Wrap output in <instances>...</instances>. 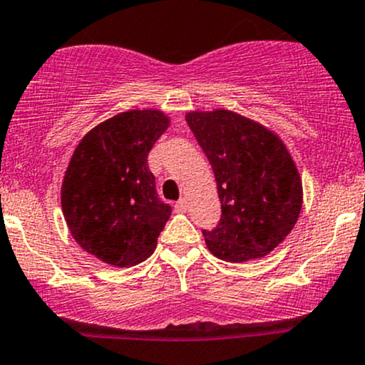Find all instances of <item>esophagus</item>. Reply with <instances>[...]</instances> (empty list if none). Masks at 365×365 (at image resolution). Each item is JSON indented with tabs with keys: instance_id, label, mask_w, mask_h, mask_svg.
<instances>
[{
	"instance_id": "1",
	"label": "esophagus",
	"mask_w": 365,
	"mask_h": 365,
	"mask_svg": "<svg viewBox=\"0 0 365 365\" xmlns=\"http://www.w3.org/2000/svg\"><path fill=\"white\" fill-rule=\"evenodd\" d=\"M186 208H187V200L186 198H181L178 203H175V210H178V212H186Z\"/></svg>"
}]
</instances>
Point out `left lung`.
Here are the masks:
<instances>
[{
    "label": "left lung",
    "mask_w": 365,
    "mask_h": 365,
    "mask_svg": "<svg viewBox=\"0 0 365 365\" xmlns=\"http://www.w3.org/2000/svg\"><path fill=\"white\" fill-rule=\"evenodd\" d=\"M186 122L214 169L222 208L219 224L203 229L208 250L226 262L267 255L302 210V179L284 143L229 110L190 112Z\"/></svg>",
    "instance_id": "obj_1"
}]
</instances>
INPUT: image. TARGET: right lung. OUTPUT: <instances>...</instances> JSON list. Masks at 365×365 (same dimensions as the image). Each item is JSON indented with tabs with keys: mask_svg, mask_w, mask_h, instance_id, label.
<instances>
[{
	"mask_svg": "<svg viewBox=\"0 0 365 365\" xmlns=\"http://www.w3.org/2000/svg\"><path fill=\"white\" fill-rule=\"evenodd\" d=\"M169 128L160 110H129L81 139L61 184V210L73 240L105 264L146 260L170 217L157 195L148 153Z\"/></svg>",
	"mask_w": 365,
	"mask_h": 365,
	"instance_id": "obj_1",
	"label": "right lung"
}]
</instances>
